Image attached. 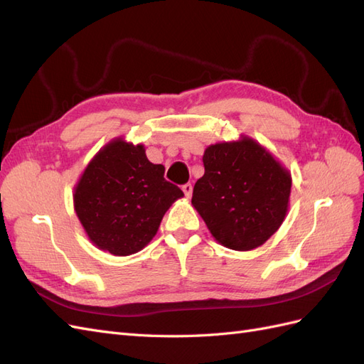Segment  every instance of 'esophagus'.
<instances>
[{"label": "esophagus", "instance_id": "obj_1", "mask_svg": "<svg viewBox=\"0 0 364 364\" xmlns=\"http://www.w3.org/2000/svg\"><path fill=\"white\" fill-rule=\"evenodd\" d=\"M182 191H183V194H185L186 199H190L191 194H193V185H191V183H185V185H182Z\"/></svg>", "mask_w": 364, "mask_h": 364}]
</instances>
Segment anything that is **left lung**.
Here are the masks:
<instances>
[{
    "label": "left lung",
    "mask_w": 364,
    "mask_h": 364,
    "mask_svg": "<svg viewBox=\"0 0 364 364\" xmlns=\"http://www.w3.org/2000/svg\"><path fill=\"white\" fill-rule=\"evenodd\" d=\"M203 165L191 205L209 232L232 250L262 246L287 215L291 173L247 135L208 146Z\"/></svg>",
    "instance_id": "1"
}]
</instances>
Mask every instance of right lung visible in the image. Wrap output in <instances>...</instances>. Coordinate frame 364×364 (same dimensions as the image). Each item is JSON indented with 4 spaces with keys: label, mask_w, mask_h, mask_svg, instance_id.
I'll list each match as a JSON object with an SVG mask.
<instances>
[{
    "label": "right lung",
    "mask_w": 364,
    "mask_h": 364,
    "mask_svg": "<svg viewBox=\"0 0 364 364\" xmlns=\"http://www.w3.org/2000/svg\"><path fill=\"white\" fill-rule=\"evenodd\" d=\"M147 159L144 144L114 138L87 162L73 193L74 211L91 243L115 257L144 249L168 208L183 197Z\"/></svg>",
    "instance_id": "1"
}]
</instances>
